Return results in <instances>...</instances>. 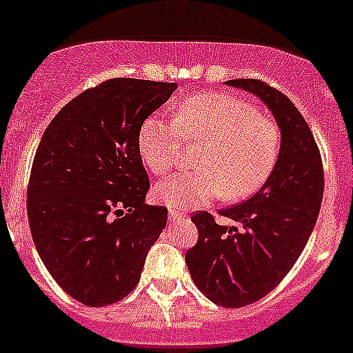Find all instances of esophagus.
I'll return each mask as SVG.
<instances>
[{
	"instance_id": "obj_1",
	"label": "esophagus",
	"mask_w": 353,
	"mask_h": 353,
	"mask_svg": "<svg viewBox=\"0 0 353 353\" xmlns=\"http://www.w3.org/2000/svg\"><path fill=\"white\" fill-rule=\"evenodd\" d=\"M168 217H170V221H179V219L185 217V213L177 212V210H170V212H168Z\"/></svg>"
}]
</instances>
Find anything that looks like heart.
Returning <instances> with one entry per match:
<instances>
[{
    "mask_svg": "<svg viewBox=\"0 0 353 353\" xmlns=\"http://www.w3.org/2000/svg\"><path fill=\"white\" fill-rule=\"evenodd\" d=\"M181 138L204 143L197 170L172 176L154 186V197L168 208L192 210L222 195L241 201L260 190L280 154V131L254 103L228 93L194 94L181 103L176 121L149 117L138 147L145 165L158 176L176 167Z\"/></svg>",
    "mask_w": 353,
    "mask_h": 353,
    "instance_id": "obj_1",
    "label": "heart"
}]
</instances>
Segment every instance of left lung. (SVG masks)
Here are the masks:
<instances>
[{
  "mask_svg": "<svg viewBox=\"0 0 353 353\" xmlns=\"http://www.w3.org/2000/svg\"><path fill=\"white\" fill-rule=\"evenodd\" d=\"M226 84L259 97L282 132L268 181L248 201L219 212L235 226H221L208 212L192 215L199 232L185 254L192 280L213 303L236 309L269 294L300 259L319 215L323 163L310 127L282 91L256 79Z\"/></svg>",
  "mask_w": 353,
  "mask_h": 353,
  "instance_id": "left-lung-1",
  "label": "left lung"
}]
</instances>
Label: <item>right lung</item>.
<instances>
[{
  "mask_svg": "<svg viewBox=\"0 0 353 353\" xmlns=\"http://www.w3.org/2000/svg\"><path fill=\"white\" fill-rule=\"evenodd\" d=\"M174 82L111 79L68 102L46 127L28 183V222L41 260L77 301L103 307L138 285L167 224L147 206L140 127Z\"/></svg>",
  "mask_w": 353,
  "mask_h": 353,
  "instance_id": "obj_1",
  "label": "right lung"
}]
</instances>
